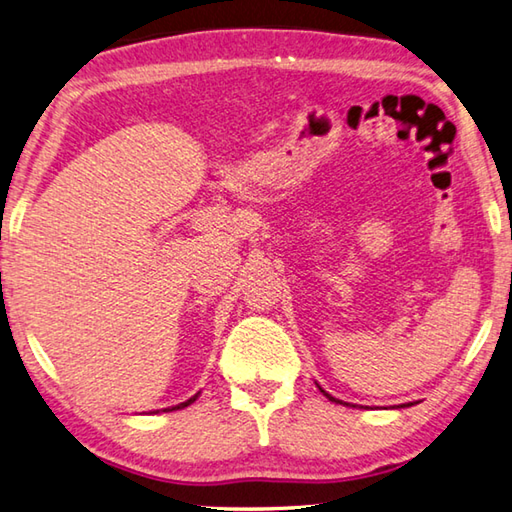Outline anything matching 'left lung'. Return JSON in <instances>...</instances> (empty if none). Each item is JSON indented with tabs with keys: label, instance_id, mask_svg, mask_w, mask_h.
<instances>
[{
	"label": "left lung",
	"instance_id": "8db88e82",
	"mask_svg": "<svg viewBox=\"0 0 512 512\" xmlns=\"http://www.w3.org/2000/svg\"><path fill=\"white\" fill-rule=\"evenodd\" d=\"M323 394H325V397H327V399H330V401H336V403H341V401H339V399H334V397H332V394H327V392H325V390H323Z\"/></svg>",
	"mask_w": 512,
	"mask_h": 512
}]
</instances>
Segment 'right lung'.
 Returning <instances> with one entry per match:
<instances>
[{
  "label": "right lung",
  "instance_id": "1",
  "mask_svg": "<svg viewBox=\"0 0 512 512\" xmlns=\"http://www.w3.org/2000/svg\"><path fill=\"white\" fill-rule=\"evenodd\" d=\"M196 397H198V394H196ZM196 397H191L189 401H185V403H180V406H173L171 410H180V408H187V406H189V403H194V401H196Z\"/></svg>",
  "mask_w": 512,
  "mask_h": 512
}]
</instances>
